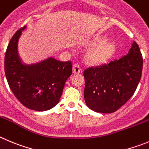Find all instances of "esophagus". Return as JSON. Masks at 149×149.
<instances>
[{"label": "esophagus", "instance_id": "esophagus-1", "mask_svg": "<svg viewBox=\"0 0 149 149\" xmlns=\"http://www.w3.org/2000/svg\"><path fill=\"white\" fill-rule=\"evenodd\" d=\"M73 73H81V68L79 63H75L73 65Z\"/></svg>", "mask_w": 149, "mask_h": 149}]
</instances>
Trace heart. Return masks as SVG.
<instances>
[{
  "mask_svg": "<svg viewBox=\"0 0 149 149\" xmlns=\"http://www.w3.org/2000/svg\"><path fill=\"white\" fill-rule=\"evenodd\" d=\"M102 39H97L96 42L99 43ZM115 50V45L112 42H104L92 48L88 54V57L93 62H103L112 55Z\"/></svg>",
  "mask_w": 149,
  "mask_h": 149,
  "instance_id": "1",
  "label": "heart"
}]
</instances>
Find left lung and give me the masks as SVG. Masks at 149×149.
Here are the masks:
<instances>
[{
    "label": "left lung",
    "mask_w": 149,
    "mask_h": 149,
    "mask_svg": "<svg viewBox=\"0 0 149 149\" xmlns=\"http://www.w3.org/2000/svg\"><path fill=\"white\" fill-rule=\"evenodd\" d=\"M143 56L136 42L128 54L107 64L84 70V97L92 110L111 113L120 109L134 93L141 79Z\"/></svg>",
    "instance_id": "8db88e82"
}]
</instances>
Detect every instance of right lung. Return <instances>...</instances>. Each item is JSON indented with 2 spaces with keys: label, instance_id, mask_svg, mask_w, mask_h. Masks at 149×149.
I'll return each instance as SVG.
<instances>
[{
  "label": "right lung",
  "instance_id": "add662e5",
  "mask_svg": "<svg viewBox=\"0 0 149 149\" xmlns=\"http://www.w3.org/2000/svg\"><path fill=\"white\" fill-rule=\"evenodd\" d=\"M10 40L4 59V70L11 90L23 106L35 111H45L59 103L67 79L73 72L70 61L49 58L38 64L25 65L17 53L22 31Z\"/></svg>",
  "mask_w": 149,
  "mask_h": 149
}]
</instances>
